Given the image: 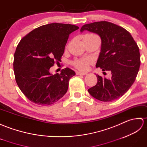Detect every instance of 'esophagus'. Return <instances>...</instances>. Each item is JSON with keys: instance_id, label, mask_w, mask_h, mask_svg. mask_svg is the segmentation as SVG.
Returning <instances> with one entry per match:
<instances>
[{"instance_id": "obj_1", "label": "esophagus", "mask_w": 147, "mask_h": 147, "mask_svg": "<svg viewBox=\"0 0 147 147\" xmlns=\"http://www.w3.org/2000/svg\"><path fill=\"white\" fill-rule=\"evenodd\" d=\"M76 74L78 75V76H79V75H82V76H86V75H87L86 73L80 72V71H76Z\"/></svg>"}]
</instances>
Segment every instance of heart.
<instances>
[{"label":"heart","instance_id":"b5f03b06","mask_svg":"<svg viewBox=\"0 0 147 147\" xmlns=\"http://www.w3.org/2000/svg\"><path fill=\"white\" fill-rule=\"evenodd\" d=\"M89 36H96V35L92 34H85L83 38L89 37ZM93 61L91 58H83V59H80V60H76L74 61V65L76 67L77 69L82 71H86L89 69L90 65L92 63Z\"/></svg>","mask_w":147,"mask_h":147}]
</instances>
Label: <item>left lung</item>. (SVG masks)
<instances>
[{
    "instance_id": "obj_1",
    "label": "left lung",
    "mask_w": 147,
    "mask_h": 147,
    "mask_svg": "<svg viewBox=\"0 0 147 147\" xmlns=\"http://www.w3.org/2000/svg\"><path fill=\"white\" fill-rule=\"evenodd\" d=\"M88 31L98 34L101 48L96 67L111 71V79L96 75L97 82L88 89L94 98L110 102L123 96L134 83L140 66L139 48L129 32L107 21L84 25L80 32Z\"/></svg>"
}]
</instances>
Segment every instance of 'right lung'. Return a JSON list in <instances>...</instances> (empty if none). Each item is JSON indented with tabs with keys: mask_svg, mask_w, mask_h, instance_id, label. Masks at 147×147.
Wrapping results in <instances>:
<instances>
[{
	"mask_svg": "<svg viewBox=\"0 0 147 147\" xmlns=\"http://www.w3.org/2000/svg\"><path fill=\"white\" fill-rule=\"evenodd\" d=\"M79 28L51 23L34 29L19 42L14 56L16 81L25 96L38 105L48 106L61 99L76 75L69 68L53 75L50 68L61 61L70 34Z\"/></svg>",
	"mask_w": 147,
	"mask_h": 147,
	"instance_id": "1",
	"label": "right lung"
}]
</instances>
